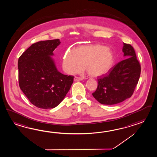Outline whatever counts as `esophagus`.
I'll list each match as a JSON object with an SVG mask.
<instances>
[{"mask_svg":"<svg viewBox=\"0 0 157 157\" xmlns=\"http://www.w3.org/2000/svg\"><path fill=\"white\" fill-rule=\"evenodd\" d=\"M82 80H83V78L82 77H75L74 78V80L75 82H78V81H80Z\"/></svg>","mask_w":157,"mask_h":157,"instance_id":"esophagus-1","label":"esophagus"}]
</instances>
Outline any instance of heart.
I'll return each mask as SVG.
<instances>
[{
  "instance_id": "obj_1",
  "label": "heart",
  "mask_w": 157,
  "mask_h": 157,
  "mask_svg": "<svg viewBox=\"0 0 157 157\" xmlns=\"http://www.w3.org/2000/svg\"><path fill=\"white\" fill-rule=\"evenodd\" d=\"M115 57L112 49L107 46L83 45L75 50H68L63 56V66L66 73H77L85 67L88 75L92 77H100L112 69Z\"/></svg>"
}]
</instances>
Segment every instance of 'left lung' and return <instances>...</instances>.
I'll return each mask as SVG.
<instances>
[{
    "instance_id": "1",
    "label": "left lung",
    "mask_w": 157,
    "mask_h": 157,
    "mask_svg": "<svg viewBox=\"0 0 157 157\" xmlns=\"http://www.w3.org/2000/svg\"><path fill=\"white\" fill-rule=\"evenodd\" d=\"M122 51L127 58L98 79L97 90L92 95L101 104H117L131 98L139 80L141 66L134 49L123 43Z\"/></svg>"
}]
</instances>
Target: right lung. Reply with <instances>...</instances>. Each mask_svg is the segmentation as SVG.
Segmentation results:
<instances>
[{
    "label": "right lung",
    "mask_w": 157,
    "mask_h": 157,
    "mask_svg": "<svg viewBox=\"0 0 157 157\" xmlns=\"http://www.w3.org/2000/svg\"><path fill=\"white\" fill-rule=\"evenodd\" d=\"M59 39L36 42L18 61L21 91L39 108L52 109L61 103L73 83L74 77L61 73L52 56Z\"/></svg>",
    "instance_id": "right-lung-1"
}]
</instances>
